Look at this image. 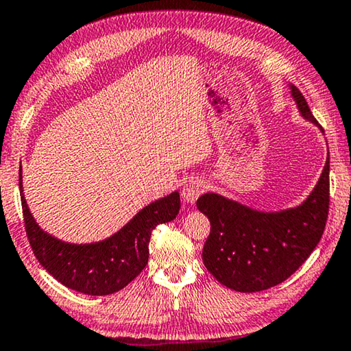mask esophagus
<instances>
[{"mask_svg": "<svg viewBox=\"0 0 351 351\" xmlns=\"http://www.w3.org/2000/svg\"><path fill=\"white\" fill-rule=\"evenodd\" d=\"M204 191H206V182L199 180V179H193L188 182L185 186H183L182 197L186 204H191L193 206V204L197 201V197L201 196Z\"/></svg>", "mask_w": 351, "mask_h": 351, "instance_id": "1", "label": "esophagus"}]
</instances>
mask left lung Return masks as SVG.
Returning <instances> with one entry per match:
<instances>
[{
    "mask_svg": "<svg viewBox=\"0 0 351 351\" xmlns=\"http://www.w3.org/2000/svg\"><path fill=\"white\" fill-rule=\"evenodd\" d=\"M300 114L320 128L304 95L290 84ZM210 219L202 251L204 265L217 281L235 292H261L292 276L315 250L330 208V157L320 179L300 206L262 212L217 193L197 199Z\"/></svg>",
    "mask_w": 351,
    "mask_h": 351,
    "instance_id": "1",
    "label": "left lung"
}]
</instances>
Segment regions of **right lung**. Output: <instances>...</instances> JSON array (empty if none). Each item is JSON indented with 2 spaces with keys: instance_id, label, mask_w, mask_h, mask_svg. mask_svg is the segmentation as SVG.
I'll list each match as a JSON object with an SVG mask.
<instances>
[{
  "instance_id": "obj_1",
  "label": "right lung",
  "mask_w": 351,
  "mask_h": 351,
  "mask_svg": "<svg viewBox=\"0 0 351 351\" xmlns=\"http://www.w3.org/2000/svg\"><path fill=\"white\" fill-rule=\"evenodd\" d=\"M20 194L25 229L40 265L56 281L86 295H111L130 284L147 265L152 230L169 223L180 210V194L150 202L116 234L95 243H67L48 234L29 212L23 194L20 166Z\"/></svg>"
}]
</instances>
